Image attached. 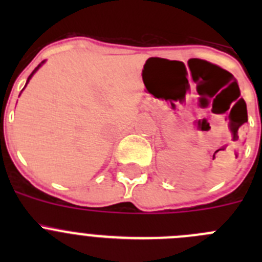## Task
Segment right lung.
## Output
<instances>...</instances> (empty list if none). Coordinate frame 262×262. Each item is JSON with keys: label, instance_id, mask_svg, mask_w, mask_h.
Listing matches in <instances>:
<instances>
[{"label": "right lung", "instance_id": "right-lung-1", "mask_svg": "<svg viewBox=\"0 0 262 262\" xmlns=\"http://www.w3.org/2000/svg\"><path fill=\"white\" fill-rule=\"evenodd\" d=\"M45 61H46V60H43V61H41V62H40V64H39V66H38V67H36V68H35V69H34V71H32V73H31V75H30V76H29V78H27V82H26V85H27V84H29V81H30V80H31V77H32V76H34V73H35V72H36V71H38V69H39V68H40V67H41V66H43V64H45ZM26 85H25V88H26ZM25 88H23V89H25ZM23 89H22V90H23Z\"/></svg>", "mask_w": 262, "mask_h": 262}]
</instances>
